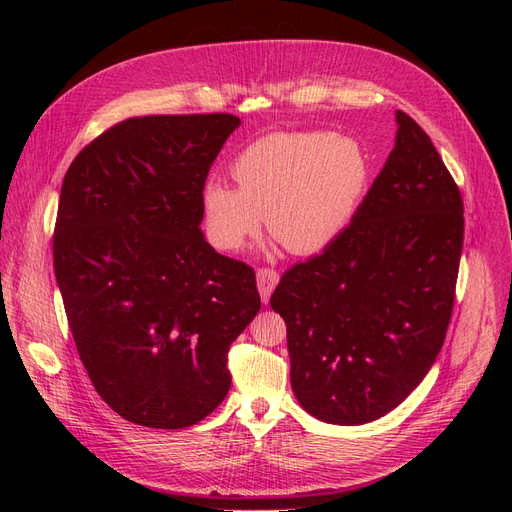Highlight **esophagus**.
Masks as SVG:
<instances>
[{"instance_id":"34e87169","label":"esophagus","mask_w":512,"mask_h":512,"mask_svg":"<svg viewBox=\"0 0 512 512\" xmlns=\"http://www.w3.org/2000/svg\"><path fill=\"white\" fill-rule=\"evenodd\" d=\"M277 282H280V273L273 271V269H260L256 273V284H258V292H260V299L262 303H269L271 292L275 290Z\"/></svg>"}]
</instances>
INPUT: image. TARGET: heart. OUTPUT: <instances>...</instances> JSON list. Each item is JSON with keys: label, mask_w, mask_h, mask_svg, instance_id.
Segmentation results:
<instances>
[{"label": "heart", "mask_w": 512, "mask_h": 512, "mask_svg": "<svg viewBox=\"0 0 512 512\" xmlns=\"http://www.w3.org/2000/svg\"><path fill=\"white\" fill-rule=\"evenodd\" d=\"M237 188L211 179L200 192L209 241L239 252L267 228L292 254H318L354 222L369 190L365 149L333 132H280L258 138L232 162Z\"/></svg>", "instance_id": "obj_1"}]
</instances>
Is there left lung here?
Masks as SVG:
<instances>
[{"mask_svg":"<svg viewBox=\"0 0 512 512\" xmlns=\"http://www.w3.org/2000/svg\"><path fill=\"white\" fill-rule=\"evenodd\" d=\"M395 121V147L350 228L288 269L271 297L286 322L294 397L331 425L397 408L451 322L463 200L423 128L401 111Z\"/></svg>","mask_w":512,"mask_h":512,"instance_id":"left-lung-1","label":"left lung"}]
</instances>
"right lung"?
Masks as SVG:
<instances>
[{"mask_svg":"<svg viewBox=\"0 0 512 512\" xmlns=\"http://www.w3.org/2000/svg\"><path fill=\"white\" fill-rule=\"evenodd\" d=\"M239 123L126 119L61 185L53 265L70 331L98 395L130 423L183 429L218 408L228 348L260 309L254 269L200 230V192Z\"/></svg>","mask_w":512,"mask_h":512,"instance_id":"1","label":"right lung"}]
</instances>
